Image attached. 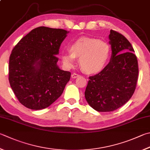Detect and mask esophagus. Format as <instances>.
<instances>
[{
  "instance_id": "1",
  "label": "esophagus",
  "mask_w": 150,
  "mask_h": 150,
  "mask_svg": "<svg viewBox=\"0 0 150 150\" xmlns=\"http://www.w3.org/2000/svg\"><path fill=\"white\" fill-rule=\"evenodd\" d=\"M71 76H72V78L74 79V78H76L79 77V76H80V75L78 74H76V73H73Z\"/></svg>"
}]
</instances>
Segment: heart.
I'll return each mask as SVG.
<instances>
[{"label":"heart","mask_w":150,"mask_h":150,"mask_svg":"<svg viewBox=\"0 0 150 150\" xmlns=\"http://www.w3.org/2000/svg\"><path fill=\"white\" fill-rule=\"evenodd\" d=\"M70 52H64L61 60L67 69L74 67L76 58L80 57L81 69L87 74L102 71L109 61L111 47L105 41L98 39L81 37L70 45Z\"/></svg>","instance_id":"b5f03b06"}]
</instances>
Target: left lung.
Here are the masks:
<instances>
[{"mask_svg": "<svg viewBox=\"0 0 150 150\" xmlns=\"http://www.w3.org/2000/svg\"><path fill=\"white\" fill-rule=\"evenodd\" d=\"M108 38L110 61L100 72L90 76L85 91L87 103L98 112L114 111L127 103L138 80V61L131 43L113 30Z\"/></svg>", "mask_w": 150, "mask_h": 150, "instance_id": "8db88e82", "label": "left lung"}]
</instances>
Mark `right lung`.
<instances>
[{
	"instance_id": "obj_1",
	"label": "right lung",
	"mask_w": 150,
	"mask_h": 150,
	"mask_svg": "<svg viewBox=\"0 0 150 150\" xmlns=\"http://www.w3.org/2000/svg\"><path fill=\"white\" fill-rule=\"evenodd\" d=\"M69 31L39 27L21 39L9 61V81L20 103L32 110L47 108L60 97L70 72L57 64L59 50Z\"/></svg>"
}]
</instances>
